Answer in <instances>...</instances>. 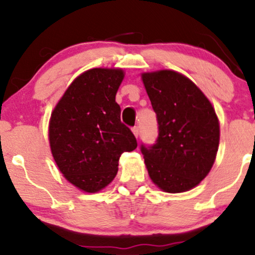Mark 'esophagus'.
<instances>
[{
    "label": "esophagus",
    "instance_id": "1",
    "mask_svg": "<svg viewBox=\"0 0 255 255\" xmlns=\"http://www.w3.org/2000/svg\"><path fill=\"white\" fill-rule=\"evenodd\" d=\"M131 131H133L134 136H135V137L139 136V128H137V127H133V128H131Z\"/></svg>",
    "mask_w": 255,
    "mask_h": 255
}]
</instances>
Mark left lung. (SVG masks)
<instances>
[{
	"instance_id": "8db88e82",
	"label": "left lung",
	"mask_w": 255,
	"mask_h": 255,
	"mask_svg": "<svg viewBox=\"0 0 255 255\" xmlns=\"http://www.w3.org/2000/svg\"><path fill=\"white\" fill-rule=\"evenodd\" d=\"M141 80L159 129L156 144L141 145L148 176L163 192L191 191L209 175L217 156L221 130L215 108L178 72H145Z\"/></svg>"
}]
</instances>
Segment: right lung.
Wrapping results in <instances>:
<instances>
[{
	"instance_id": "obj_1",
	"label": "right lung",
	"mask_w": 255,
	"mask_h": 255,
	"mask_svg": "<svg viewBox=\"0 0 255 255\" xmlns=\"http://www.w3.org/2000/svg\"><path fill=\"white\" fill-rule=\"evenodd\" d=\"M125 78L122 68H92L64 91L49 121V144L58 170L86 193H97L114 180L124 152L136 148L121 122L116 103Z\"/></svg>"
}]
</instances>
